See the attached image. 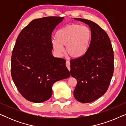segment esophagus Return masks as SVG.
I'll list each match as a JSON object with an SVG mask.
<instances>
[{"label":"esophagus","mask_w":126,"mask_h":126,"mask_svg":"<svg viewBox=\"0 0 126 126\" xmlns=\"http://www.w3.org/2000/svg\"><path fill=\"white\" fill-rule=\"evenodd\" d=\"M66 66L67 67V68L69 70H70V62L69 61H66Z\"/></svg>","instance_id":"esophagus-1"}]
</instances>
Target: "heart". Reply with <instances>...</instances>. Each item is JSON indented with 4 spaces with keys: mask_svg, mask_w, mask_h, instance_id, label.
<instances>
[{
    "mask_svg": "<svg viewBox=\"0 0 126 126\" xmlns=\"http://www.w3.org/2000/svg\"><path fill=\"white\" fill-rule=\"evenodd\" d=\"M93 34L89 27L79 24H70L60 29L52 40L53 49L58 54L63 52L72 58L83 57L88 51L92 42Z\"/></svg>",
    "mask_w": 126,
    "mask_h": 126,
    "instance_id": "b5f03b06",
    "label": "heart"
}]
</instances>
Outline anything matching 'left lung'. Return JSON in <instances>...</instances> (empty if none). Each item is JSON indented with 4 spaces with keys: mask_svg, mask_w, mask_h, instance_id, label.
Listing matches in <instances>:
<instances>
[{
    "mask_svg": "<svg viewBox=\"0 0 126 126\" xmlns=\"http://www.w3.org/2000/svg\"><path fill=\"white\" fill-rule=\"evenodd\" d=\"M89 26L93 37L88 51L82 57L70 60V75L77 80L73 94L82 103L102 96L109 87L113 73V51L108 34L91 20L74 18Z\"/></svg>",
    "mask_w": 126,
    "mask_h": 126,
    "instance_id": "left-lung-1",
    "label": "left lung"
}]
</instances>
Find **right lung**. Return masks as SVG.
Returning <instances> with one entry per match:
<instances>
[{
  "label": "right lung",
  "instance_id": "right-lung-1",
  "mask_svg": "<svg viewBox=\"0 0 126 126\" xmlns=\"http://www.w3.org/2000/svg\"><path fill=\"white\" fill-rule=\"evenodd\" d=\"M63 19L48 16L32 20L16 39L11 56L12 79L22 96L32 102L47 100L53 84L70 76L66 61L51 53V34Z\"/></svg>",
  "mask_w": 126,
  "mask_h": 126
}]
</instances>
